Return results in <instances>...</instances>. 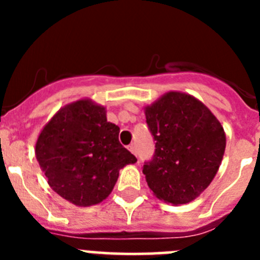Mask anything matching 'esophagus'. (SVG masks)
Returning a JSON list of instances; mask_svg holds the SVG:
<instances>
[{
	"mask_svg": "<svg viewBox=\"0 0 260 260\" xmlns=\"http://www.w3.org/2000/svg\"><path fill=\"white\" fill-rule=\"evenodd\" d=\"M128 151H130V152H132L133 155L137 156V150H135L134 144H130V146H128Z\"/></svg>",
	"mask_w": 260,
	"mask_h": 260,
	"instance_id": "obj_1",
	"label": "esophagus"
}]
</instances>
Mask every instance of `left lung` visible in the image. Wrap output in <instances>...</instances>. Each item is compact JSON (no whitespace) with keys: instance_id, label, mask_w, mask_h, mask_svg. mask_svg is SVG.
<instances>
[{"instance_id":"left-lung-1","label":"left lung","mask_w":260,"mask_h":260,"mask_svg":"<svg viewBox=\"0 0 260 260\" xmlns=\"http://www.w3.org/2000/svg\"><path fill=\"white\" fill-rule=\"evenodd\" d=\"M155 153L143 165L147 185L160 201L185 204L212 182L224 156L225 133L198 99L168 92L144 108Z\"/></svg>"}]
</instances>
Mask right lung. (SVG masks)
Instances as JSON below:
<instances>
[{
  "instance_id": "right-lung-1",
  "label": "right lung",
  "mask_w": 260,
  "mask_h": 260,
  "mask_svg": "<svg viewBox=\"0 0 260 260\" xmlns=\"http://www.w3.org/2000/svg\"><path fill=\"white\" fill-rule=\"evenodd\" d=\"M118 134V126L107 121L105 108L89 99L61 108L41 130L35 148L50 187L79 207L108 198L119 169L137 161Z\"/></svg>"
}]
</instances>
